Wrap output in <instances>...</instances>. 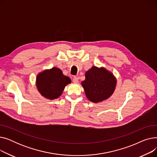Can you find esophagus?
Listing matches in <instances>:
<instances>
[{"instance_id":"1","label":"esophagus","mask_w":157,"mask_h":157,"mask_svg":"<svg viewBox=\"0 0 157 157\" xmlns=\"http://www.w3.org/2000/svg\"><path fill=\"white\" fill-rule=\"evenodd\" d=\"M78 78L77 77H74L73 78V82L74 83H78Z\"/></svg>"}]
</instances>
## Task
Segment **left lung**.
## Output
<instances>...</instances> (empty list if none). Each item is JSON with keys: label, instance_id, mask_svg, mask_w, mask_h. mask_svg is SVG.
I'll list each match as a JSON object with an SVG mask.
<instances>
[{"label": "left lung", "instance_id": "left-lung-1", "mask_svg": "<svg viewBox=\"0 0 157 157\" xmlns=\"http://www.w3.org/2000/svg\"><path fill=\"white\" fill-rule=\"evenodd\" d=\"M117 83V78L111 72L103 67L93 66L85 72V80L81 82V85L88 99L98 103L113 94Z\"/></svg>", "mask_w": 157, "mask_h": 157}]
</instances>
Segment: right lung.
Listing matches in <instances>:
<instances>
[{"instance_id": "add662e5", "label": "right lung", "mask_w": 157, "mask_h": 157, "mask_svg": "<svg viewBox=\"0 0 157 157\" xmlns=\"http://www.w3.org/2000/svg\"><path fill=\"white\" fill-rule=\"evenodd\" d=\"M71 83V79L63 75L62 71L55 67L39 72L36 81L38 92L49 100L59 98L62 94L65 87Z\"/></svg>"}]
</instances>
